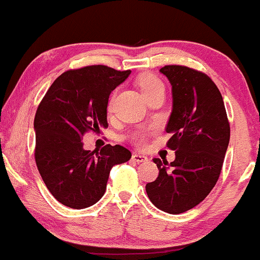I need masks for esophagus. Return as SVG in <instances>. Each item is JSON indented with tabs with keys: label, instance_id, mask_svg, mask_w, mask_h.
<instances>
[{
	"label": "esophagus",
	"instance_id": "1",
	"mask_svg": "<svg viewBox=\"0 0 260 260\" xmlns=\"http://www.w3.org/2000/svg\"><path fill=\"white\" fill-rule=\"evenodd\" d=\"M132 160L134 162H137V164H140V162H146L148 161V157L144 155H139V154H134L132 156Z\"/></svg>",
	"mask_w": 260,
	"mask_h": 260
}]
</instances>
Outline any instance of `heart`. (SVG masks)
<instances>
[{
  "label": "heart",
  "instance_id": "obj_1",
  "mask_svg": "<svg viewBox=\"0 0 260 260\" xmlns=\"http://www.w3.org/2000/svg\"><path fill=\"white\" fill-rule=\"evenodd\" d=\"M138 83L144 96H148L149 94H151V93L156 92V90H160V89L165 90V87L161 81L156 79L154 76H151V75H145V76L140 77ZM134 139H136V142L138 143L139 145H143L144 142H145V134L143 133L137 134V136L134 137Z\"/></svg>",
  "mask_w": 260,
  "mask_h": 260
}]
</instances>
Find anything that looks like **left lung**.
<instances>
[{"label": "left lung", "mask_w": 260, "mask_h": 260, "mask_svg": "<svg viewBox=\"0 0 260 260\" xmlns=\"http://www.w3.org/2000/svg\"><path fill=\"white\" fill-rule=\"evenodd\" d=\"M171 82L173 106L166 132L176 160L154 158L158 177L145 186L161 211L179 214L207 198L219 178L230 140V124L219 89L206 74L181 65L160 69Z\"/></svg>", "instance_id": "8db88e82"}]
</instances>
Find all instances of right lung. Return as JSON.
I'll use <instances>...</instances> for the list:
<instances>
[{
	"label": "right lung",
	"mask_w": 260,
	"mask_h": 260,
	"mask_svg": "<svg viewBox=\"0 0 260 260\" xmlns=\"http://www.w3.org/2000/svg\"><path fill=\"white\" fill-rule=\"evenodd\" d=\"M105 65H90L61 74L37 108L35 160L47 189L70 208L94 205L104 195L115 165L132 157L121 145L93 151L81 142L88 131L108 127L109 95L129 76Z\"/></svg>",
	"instance_id": "obj_1"
}]
</instances>
